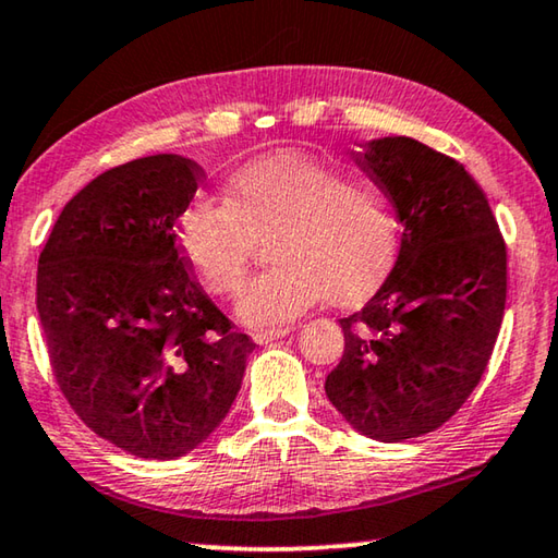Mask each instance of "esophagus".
<instances>
[{
	"mask_svg": "<svg viewBox=\"0 0 558 558\" xmlns=\"http://www.w3.org/2000/svg\"><path fill=\"white\" fill-rule=\"evenodd\" d=\"M288 332H290V327H288V325H282V327H270V329H258V332H253V339H256L258 344H270V342H276V339L286 337Z\"/></svg>",
	"mask_w": 558,
	"mask_h": 558,
	"instance_id": "obj_1",
	"label": "esophagus"
}]
</instances>
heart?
Wrapping results in <instances>:
<instances>
[{"instance_id":"b5f03b06","label":"heart","mask_w":558,"mask_h":558,"mask_svg":"<svg viewBox=\"0 0 558 558\" xmlns=\"http://www.w3.org/2000/svg\"><path fill=\"white\" fill-rule=\"evenodd\" d=\"M276 263L243 286L235 315L251 327L288 323L319 298L349 305L379 286L399 248V221L374 184L323 159L278 153L229 177L221 199L189 202L177 245L214 295L241 286L256 241Z\"/></svg>"}]
</instances>
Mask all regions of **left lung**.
<instances>
[{
	"label": "left lung",
	"instance_id": "obj_1",
	"mask_svg": "<svg viewBox=\"0 0 558 558\" xmlns=\"http://www.w3.org/2000/svg\"><path fill=\"white\" fill-rule=\"evenodd\" d=\"M359 167L403 223L376 295L339 319L344 354L325 391L362 436L401 442L440 428L483 379L507 300V248L465 167L413 137L369 140Z\"/></svg>",
	"mask_w": 558,
	"mask_h": 558
}]
</instances>
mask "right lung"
I'll return each mask as SVG.
<instances>
[{
    "label": "right lung",
    "instance_id": "right-lung-1",
    "mask_svg": "<svg viewBox=\"0 0 558 558\" xmlns=\"http://www.w3.org/2000/svg\"><path fill=\"white\" fill-rule=\"evenodd\" d=\"M199 182L182 155L112 167L63 206L39 256L36 307L59 389L96 436L137 458L202 446L256 347L177 245Z\"/></svg>",
    "mask_w": 558,
    "mask_h": 558
}]
</instances>
